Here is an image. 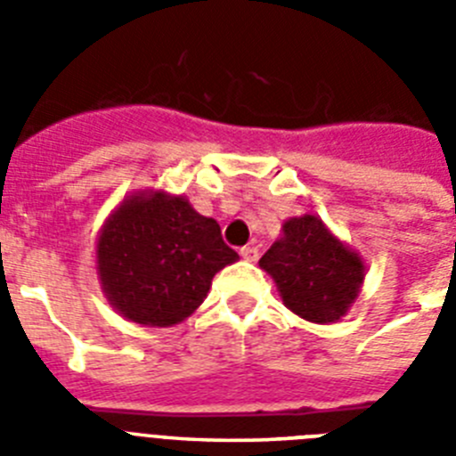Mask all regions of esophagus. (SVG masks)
<instances>
[{"label": "esophagus", "mask_w": 456, "mask_h": 456, "mask_svg": "<svg viewBox=\"0 0 456 456\" xmlns=\"http://www.w3.org/2000/svg\"><path fill=\"white\" fill-rule=\"evenodd\" d=\"M240 256L248 260V263H253V260H257V247L256 244H247V247L240 248Z\"/></svg>", "instance_id": "1"}]
</instances>
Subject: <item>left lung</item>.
<instances>
[{
    "label": "left lung",
    "mask_w": 456,
    "mask_h": 456,
    "mask_svg": "<svg viewBox=\"0 0 456 456\" xmlns=\"http://www.w3.org/2000/svg\"><path fill=\"white\" fill-rule=\"evenodd\" d=\"M292 313L308 322L340 320L358 297L365 267L313 215L285 221L283 237L260 257Z\"/></svg>",
    "instance_id": "8db88e82"
}]
</instances>
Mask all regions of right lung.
Instances as JSON below:
<instances>
[{"label":"right lung","instance_id":"obj_1","mask_svg":"<svg viewBox=\"0 0 456 456\" xmlns=\"http://www.w3.org/2000/svg\"><path fill=\"white\" fill-rule=\"evenodd\" d=\"M215 219L178 196H132L98 240V272L120 315L171 326L203 304L212 278L237 260Z\"/></svg>","mask_w":456,"mask_h":456}]
</instances>
